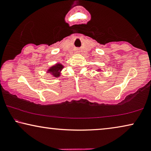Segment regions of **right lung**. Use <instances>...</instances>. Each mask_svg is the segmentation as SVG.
I'll use <instances>...</instances> for the list:
<instances>
[{
	"label": "right lung",
	"instance_id": "obj_1",
	"mask_svg": "<svg viewBox=\"0 0 151 151\" xmlns=\"http://www.w3.org/2000/svg\"><path fill=\"white\" fill-rule=\"evenodd\" d=\"M63 65H62L61 64L58 63L56 65H55L53 67H51L50 69H49L48 70V73H51V75L54 76L55 78L59 77L60 76V72L62 71V69H63Z\"/></svg>",
	"mask_w": 151,
	"mask_h": 151
}]
</instances>
